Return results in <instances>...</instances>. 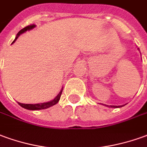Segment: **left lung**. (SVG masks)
<instances>
[{
    "label": "left lung",
    "mask_w": 147,
    "mask_h": 147,
    "mask_svg": "<svg viewBox=\"0 0 147 147\" xmlns=\"http://www.w3.org/2000/svg\"><path fill=\"white\" fill-rule=\"evenodd\" d=\"M103 105L107 106V107H115V108H117V107H123V106H109V105H106V104H103ZM125 105H126V104H125Z\"/></svg>",
    "instance_id": "1"
}]
</instances>
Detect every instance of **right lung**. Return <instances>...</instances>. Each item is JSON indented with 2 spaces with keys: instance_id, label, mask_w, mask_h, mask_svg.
Wrapping results in <instances>:
<instances>
[{
  "instance_id": "1",
  "label": "right lung",
  "mask_w": 147,
  "mask_h": 147,
  "mask_svg": "<svg viewBox=\"0 0 147 147\" xmlns=\"http://www.w3.org/2000/svg\"><path fill=\"white\" fill-rule=\"evenodd\" d=\"M36 25L35 24H31V25H28L27 27L24 28L23 29H21V30L17 33L16 35V38H15V40H13V42L12 44H13L14 42L16 41V39L19 37V36L21 35L24 32H25L26 31L28 30H31L32 28H33ZM62 91H63V88H62V90L59 91V93L57 95L56 98H54L53 100L52 101H50V102H42V103H36V104H25V103H20V102H18V104L20 106V107H22L24 108H25V109L28 110H31V111H36V110H42V109H47V108H49L50 107H52V106H54L55 104H56L57 102H59V98H60V96H61V94H62Z\"/></svg>"
}]
</instances>
